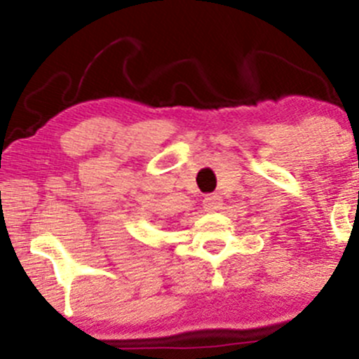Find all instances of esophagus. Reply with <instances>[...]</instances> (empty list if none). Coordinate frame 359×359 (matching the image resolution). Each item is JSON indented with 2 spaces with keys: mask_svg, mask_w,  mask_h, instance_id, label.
<instances>
[{
  "mask_svg": "<svg viewBox=\"0 0 359 359\" xmlns=\"http://www.w3.org/2000/svg\"><path fill=\"white\" fill-rule=\"evenodd\" d=\"M203 206H205L206 212H217V210L222 206V198L219 194H208V196L203 200Z\"/></svg>",
  "mask_w": 359,
  "mask_h": 359,
  "instance_id": "1",
  "label": "esophagus"
}]
</instances>
